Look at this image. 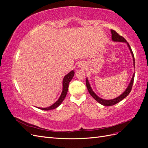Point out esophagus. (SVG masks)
<instances>
[{
	"label": "esophagus",
	"instance_id": "esophagus-1",
	"mask_svg": "<svg viewBox=\"0 0 148 148\" xmlns=\"http://www.w3.org/2000/svg\"><path fill=\"white\" fill-rule=\"evenodd\" d=\"M84 65H83V64H79V65H78V66H79L80 68H82V69H83V68H84Z\"/></svg>",
	"mask_w": 148,
	"mask_h": 148
}]
</instances>
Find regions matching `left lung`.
Wrapping results in <instances>:
<instances>
[{
  "instance_id": "1",
  "label": "left lung",
  "mask_w": 148,
  "mask_h": 148,
  "mask_svg": "<svg viewBox=\"0 0 148 148\" xmlns=\"http://www.w3.org/2000/svg\"><path fill=\"white\" fill-rule=\"evenodd\" d=\"M111 33H112V39L113 41L115 42H125L127 43V46L130 49V52L132 53V56L133 57V65L134 67L135 66V57H134V55H133V53L132 52V49L130 46L129 44L128 43V42L126 41V39H125L123 37H122V36H120L117 32H116L115 31L113 30V29H111ZM134 77H135V73L133 75V77L131 79L130 82L128 86L127 87V88L125 89V91L122 94V95H120L119 97L115 98V99H110V100H106V99H102V98L99 97V96H97L96 94L95 93L92 91V89L90 86V84L89 83L88 81V79L86 78V87L88 90L89 92V94L91 95V96L95 99L97 102H99V104L104 106H113L117 104V103L119 102L120 101H121L122 100H123L124 98L126 97L128 95L129 93L130 92L131 90H132V86H133V82H134Z\"/></svg>"
}]
</instances>
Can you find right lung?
Listing matches in <instances>:
<instances>
[{"label": "right lung", "mask_w": 148, "mask_h": 148, "mask_svg": "<svg viewBox=\"0 0 148 148\" xmlns=\"http://www.w3.org/2000/svg\"><path fill=\"white\" fill-rule=\"evenodd\" d=\"M75 72L74 71L72 70L71 71L70 73H69L67 75H66L64 79H63V82H62V84H63V90H62L61 95L59 97V99H58L54 104H52V106H49L48 107H46V108H41V107H38V108L43 110H52L57 108V107H59L61 103L63 102L64 100L65 97H66V95L67 94V92H68V88H69V84L70 81L72 79L73 76H74Z\"/></svg>", "instance_id": "1"}]
</instances>
